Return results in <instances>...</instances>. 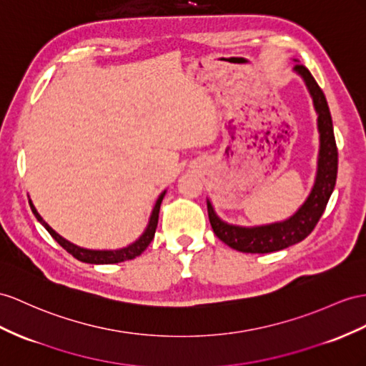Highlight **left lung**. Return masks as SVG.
<instances>
[{
    "mask_svg": "<svg viewBox=\"0 0 366 366\" xmlns=\"http://www.w3.org/2000/svg\"><path fill=\"white\" fill-rule=\"evenodd\" d=\"M295 72L303 77L306 86L311 92L314 107L318 114V133H320V153H318V165L315 184L306 202L298 209V212L283 222L269 224V226L258 227H239L224 222L214 213L212 202L207 201V212L212 229L222 242L232 249L244 254H269V252L283 250L289 246L303 241L309 233L314 230L318 219L326 209L337 179V164H339V153H337L332 119L330 107L322 88L317 85L312 74L307 71L302 63H297Z\"/></svg>",
    "mask_w": 366,
    "mask_h": 366,
    "instance_id": "8db88e82",
    "label": "left lung"
}]
</instances>
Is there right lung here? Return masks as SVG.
Masks as SVG:
<instances>
[{"label":"right lung","mask_w":366,"mask_h":366,"mask_svg":"<svg viewBox=\"0 0 366 366\" xmlns=\"http://www.w3.org/2000/svg\"><path fill=\"white\" fill-rule=\"evenodd\" d=\"M164 194H165V192L161 196H159V199L156 201V205H154V209L152 212V218H149V222H148V226L144 232V235L140 237L136 242H133L131 246L119 249V250H89V249H83V247L72 244V242L61 238L57 232L49 227V224L40 217V213L36 212V209L34 207V204H32L31 199H29V205L32 209V213L35 214V218L43 224L44 229L51 233V237L55 241H57L64 250L69 252V254L74 258H77L79 261H83V263H89V264H114V263H122V261L133 259V258L139 257L149 246V242L153 241L154 232H156V227H157L159 210H161V202L164 199Z\"/></svg>","instance_id":"right-lung-1"}]
</instances>
